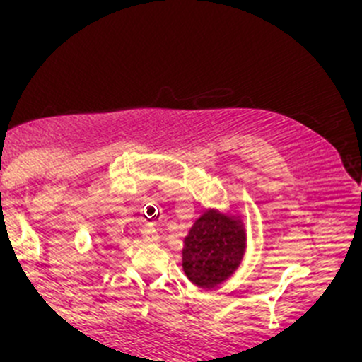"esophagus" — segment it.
Returning <instances> with one entry per match:
<instances>
[{"mask_svg": "<svg viewBox=\"0 0 362 362\" xmlns=\"http://www.w3.org/2000/svg\"><path fill=\"white\" fill-rule=\"evenodd\" d=\"M158 240H160V236H158L155 228H153L151 224L144 226V230H143V242L148 243V245H155V243H158Z\"/></svg>", "mask_w": 362, "mask_h": 362, "instance_id": "1", "label": "esophagus"}]
</instances>
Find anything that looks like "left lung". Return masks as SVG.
I'll list each match as a JSON object with an SVG mask.
<instances>
[{
	"label": "left lung",
	"mask_w": 362,
	"mask_h": 362,
	"mask_svg": "<svg viewBox=\"0 0 362 362\" xmlns=\"http://www.w3.org/2000/svg\"><path fill=\"white\" fill-rule=\"evenodd\" d=\"M247 250L242 214L207 209L190 226L182 248V269L201 289H214L238 271Z\"/></svg>",
	"instance_id": "8db88e82"
}]
</instances>
